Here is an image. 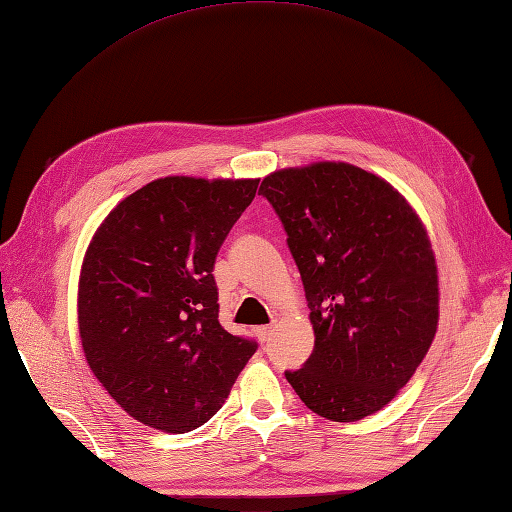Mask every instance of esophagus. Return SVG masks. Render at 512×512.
Wrapping results in <instances>:
<instances>
[{
    "instance_id": "34e87169",
    "label": "esophagus",
    "mask_w": 512,
    "mask_h": 512,
    "mask_svg": "<svg viewBox=\"0 0 512 512\" xmlns=\"http://www.w3.org/2000/svg\"><path fill=\"white\" fill-rule=\"evenodd\" d=\"M255 334H257V338H259L261 342H266V340L270 338V334H272V327H257Z\"/></svg>"
}]
</instances>
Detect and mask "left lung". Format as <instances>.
Segmentation results:
<instances>
[{
	"instance_id": "8db88e82",
	"label": "left lung",
	"mask_w": 512,
	"mask_h": 512,
	"mask_svg": "<svg viewBox=\"0 0 512 512\" xmlns=\"http://www.w3.org/2000/svg\"><path fill=\"white\" fill-rule=\"evenodd\" d=\"M259 194L288 233L316 336L285 379L329 421L375 414L436 336L438 268L421 218L384 178L342 161L277 170Z\"/></svg>"
}]
</instances>
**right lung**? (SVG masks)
Returning a JSON list of instances; mask_svg holds the SVG:
<instances>
[{
  "mask_svg": "<svg viewBox=\"0 0 512 512\" xmlns=\"http://www.w3.org/2000/svg\"><path fill=\"white\" fill-rule=\"evenodd\" d=\"M259 178H157L91 237L78 281L87 364L135 421L183 434L229 397L257 344L218 320L213 264Z\"/></svg>",
  "mask_w": 512,
  "mask_h": 512,
  "instance_id": "right-lung-1",
  "label": "right lung"
}]
</instances>
